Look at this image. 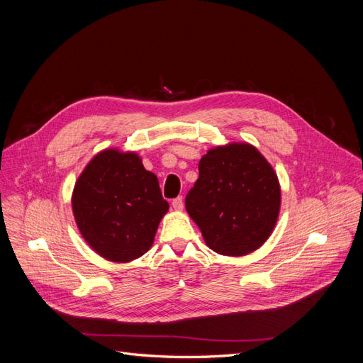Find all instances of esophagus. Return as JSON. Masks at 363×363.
<instances>
[{
	"mask_svg": "<svg viewBox=\"0 0 363 363\" xmlns=\"http://www.w3.org/2000/svg\"><path fill=\"white\" fill-rule=\"evenodd\" d=\"M183 206H184V203H183V196H177V199H174V200H172V207L175 208V211H182Z\"/></svg>",
	"mask_w": 363,
	"mask_h": 363,
	"instance_id": "34e87169",
	"label": "esophagus"
}]
</instances>
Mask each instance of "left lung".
Returning a JSON list of instances; mask_svg holds the SVG:
<instances>
[{
    "label": "left lung",
    "mask_w": 363,
    "mask_h": 363,
    "mask_svg": "<svg viewBox=\"0 0 363 363\" xmlns=\"http://www.w3.org/2000/svg\"><path fill=\"white\" fill-rule=\"evenodd\" d=\"M200 177L186 195V211L206 244L224 256H244L269 238L280 211L277 175L248 144L207 151Z\"/></svg>",
    "instance_id": "8db88e82"
}]
</instances>
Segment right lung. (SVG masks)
<instances>
[{
  "mask_svg": "<svg viewBox=\"0 0 363 363\" xmlns=\"http://www.w3.org/2000/svg\"><path fill=\"white\" fill-rule=\"evenodd\" d=\"M169 204L157 177L135 152L106 150L75 183L72 211L86 242L112 262H130L150 250Z\"/></svg>",
  "mask_w": 363,
  "mask_h": 363,
  "instance_id": "add662e5",
  "label": "right lung"
}]
</instances>
